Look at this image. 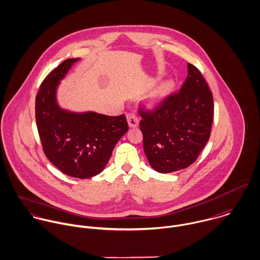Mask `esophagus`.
Wrapping results in <instances>:
<instances>
[{"mask_svg": "<svg viewBox=\"0 0 260 260\" xmlns=\"http://www.w3.org/2000/svg\"><path fill=\"white\" fill-rule=\"evenodd\" d=\"M127 122H128L129 127H131V128L137 127L138 124H139V120H138L137 115L134 114V113L127 114Z\"/></svg>", "mask_w": 260, "mask_h": 260, "instance_id": "34e87169", "label": "esophagus"}]
</instances>
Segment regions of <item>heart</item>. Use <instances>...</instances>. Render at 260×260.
<instances>
[{"label": "heart", "instance_id": "1", "mask_svg": "<svg viewBox=\"0 0 260 260\" xmlns=\"http://www.w3.org/2000/svg\"><path fill=\"white\" fill-rule=\"evenodd\" d=\"M173 88L174 83L173 80H168L156 85L147 96V107L151 110H154L162 106L173 92Z\"/></svg>", "mask_w": 260, "mask_h": 260}]
</instances>
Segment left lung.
<instances>
[{
	"label": "left lung",
	"instance_id": "obj_1",
	"mask_svg": "<svg viewBox=\"0 0 260 260\" xmlns=\"http://www.w3.org/2000/svg\"><path fill=\"white\" fill-rule=\"evenodd\" d=\"M212 91L200 73L187 63L179 92L152 113H140L143 148L150 167L169 173L192 165L208 142L213 123Z\"/></svg>",
	"mask_w": 260,
	"mask_h": 260
}]
</instances>
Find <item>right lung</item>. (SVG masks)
I'll list each match as a JSON object with an SVG mask.
<instances>
[{
    "label": "right lung",
    "mask_w": 260,
    "mask_h": 260,
    "mask_svg": "<svg viewBox=\"0 0 260 260\" xmlns=\"http://www.w3.org/2000/svg\"><path fill=\"white\" fill-rule=\"evenodd\" d=\"M80 58H70L42 82L35 101L38 133L46 157L60 172L78 178L102 173L115 145L128 131L124 115L74 112L57 101V88Z\"/></svg>",
    "instance_id": "right-lung-1"
}]
</instances>
